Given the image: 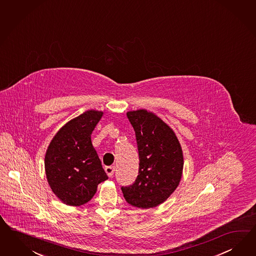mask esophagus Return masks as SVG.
Masks as SVG:
<instances>
[{
    "mask_svg": "<svg viewBox=\"0 0 256 256\" xmlns=\"http://www.w3.org/2000/svg\"><path fill=\"white\" fill-rule=\"evenodd\" d=\"M104 170H106V174H108V176H112L113 174H114V172H115V166H106Z\"/></svg>",
    "mask_w": 256,
    "mask_h": 256,
    "instance_id": "obj_1",
    "label": "esophagus"
}]
</instances>
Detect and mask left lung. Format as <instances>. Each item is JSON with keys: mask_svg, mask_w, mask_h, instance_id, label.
I'll use <instances>...</instances> for the list:
<instances>
[{"mask_svg": "<svg viewBox=\"0 0 256 256\" xmlns=\"http://www.w3.org/2000/svg\"><path fill=\"white\" fill-rule=\"evenodd\" d=\"M138 143V175L129 187H122L125 200L138 208L164 203L182 176L183 152L173 129L146 110L128 111Z\"/></svg>", "mask_w": 256, "mask_h": 256, "instance_id": "8db88e82", "label": "left lung"}]
</instances>
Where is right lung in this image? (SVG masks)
I'll list each match as a JSON object with an SVG mask.
<instances>
[{
  "label": "right lung",
  "mask_w": 256,
  "mask_h": 256,
  "mask_svg": "<svg viewBox=\"0 0 256 256\" xmlns=\"http://www.w3.org/2000/svg\"><path fill=\"white\" fill-rule=\"evenodd\" d=\"M104 112L87 110L66 122L44 155V171L53 194L67 206L86 204L99 183L108 178L92 143V132Z\"/></svg>",
  "instance_id": "obj_1"
}]
</instances>
